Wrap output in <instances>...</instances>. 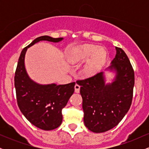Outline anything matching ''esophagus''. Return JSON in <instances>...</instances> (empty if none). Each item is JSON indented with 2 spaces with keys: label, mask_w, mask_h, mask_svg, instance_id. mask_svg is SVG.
Here are the masks:
<instances>
[{
  "label": "esophagus",
  "mask_w": 149,
  "mask_h": 149,
  "mask_svg": "<svg viewBox=\"0 0 149 149\" xmlns=\"http://www.w3.org/2000/svg\"><path fill=\"white\" fill-rule=\"evenodd\" d=\"M75 92H76V93H78V92H80V86L78 84H76L75 85Z\"/></svg>",
  "instance_id": "34e87169"
}]
</instances>
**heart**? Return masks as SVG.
I'll use <instances>...</instances> for the list:
<instances>
[{"label": "heart", "mask_w": 149, "mask_h": 149, "mask_svg": "<svg viewBox=\"0 0 149 149\" xmlns=\"http://www.w3.org/2000/svg\"><path fill=\"white\" fill-rule=\"evenodd\" d=\"M105 50L92 44H85L73 48L69 54V61L72 64L88 60L85 71L88 75L96 73L106 59Z\"/></svg>", "instance_id": "heart-1"}]
</instances>
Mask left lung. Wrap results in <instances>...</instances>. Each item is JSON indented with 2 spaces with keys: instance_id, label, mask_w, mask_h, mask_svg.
<instances>
[{
  "instance_id": "left-lung-1",
  "label": "left lung",
  "mask_w": 149,
  "mask_h": 149,
  "mask_svg": "<svg viewBox=\"0 0 149 149\" xmlns=\"http://www.w3.org/2000/svg\"><path fill=\"white\" fill-rule=\"evenodd\" d=\"M116 54L106 69L116 73L111 83L106 84L104 72L77 80L83 98L84 123L95 133L116 127L129 111L133 97L134 73L125 52L116 47Z\"/></svg>"
}]
</instances>
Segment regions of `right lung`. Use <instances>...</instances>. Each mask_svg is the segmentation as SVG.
I'll list each match as a JSON object with an SVG mask.
<instances>
[{
    "label": "right lung",
    "mask_w": 149,
    "mask_h": 149,
    "mask_svg": "<svg viewBox=\"0 0 149 149\" xmlns=\"http://www.w3.org/2000/svg\"><path fill=\"white\" fill-rule=\"evenodd\" d=\"M63 38H54L42 36L36 38L22 49L15 76L18 107L26 118L43 130L57 128L62 122L61 111L74 92L75 82L66 85H40L29 78L25 69L24 58L27 49L41 40L58 42Z\"/></svg>",
    "instance_id": "1"
}]
</instances>
